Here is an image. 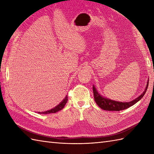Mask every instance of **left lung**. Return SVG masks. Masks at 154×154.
I'll return each instance as SVG.
<instances>
[{
    "mask_svg": "<svg viewBox=\"0 0 154 154\" xmlns=\"http://www.w3.org/2000/svg\"><path fill=\"white\" fill-rule=\"evenodd\" d=\"M149 84V79L147 82V85L143 92L140 94L139 97H138L136 99H134L130 102H120V101L113 100L108 98L104 97L101 95V94L98 92L96 87L94 85L93 86V90L94 93V100H95L96 103L98 104V106L100 107L103 110H109V111H120L124 109H126L128 108L133 106L137 102H138L140 100L142 99V98L144 96L146 93V91L148 89Z\"/></svg>",
    "mask_w": 154,
    "mask_h": 154,
    "instance_id": "left-lung-1",
    "label": "left lung"
}]
</instances>
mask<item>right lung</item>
Returning <instances> with one entry per match:
<instances>
[{
	"label": "right lung",
	"mask_w": 154,
	"mask_h": 154,
	"mask_svg": "<svg viewBox=\"0 0 154 154\" xmlns=\"http://www.w3.org/2000/svg\"><path fill=\"white\" fill-rule=\"evenodd\" d=\"M67 100H68V98H67V96H65V99L61 101V102L58 104V105H57L56 106H55L54 108H53V109H51V110H47V111H45V112H38L39 114H50V113H55L58 112V111L61 110L62 109H63L65 104L67 103Z\"/></svg>",
	"instance_id": "1"
}]
</instances>
